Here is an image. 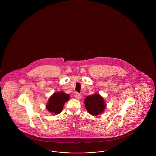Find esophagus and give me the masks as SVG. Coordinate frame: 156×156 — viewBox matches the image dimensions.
<instances>
[{
  "label": "esophagus",
  "mask_w": 156,
  "mask_h": 156,
  "mask_svg": "<svg viewBox=\"0 0 156 156\" xmlns=\"http://www.w3.org/2000/svg\"><path fill=\"white\" fill-rule=\"evenodd\" d=\"M81 95L80 94H78V93H76L75 94V98L76 99H81Z\"/></svg>",
  "instance_id": "esophagus-1"
}]
</instances>
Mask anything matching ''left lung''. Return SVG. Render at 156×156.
Masks as SVG:
<instances>
[{
    "label": "left lung",
    "mask_w": 156,
    "mask_h": 156,
    "mask_svg": "<svg viewBox=\"0 0 156 156\" xmlns=\"http://www.w3.org/2000/svg\"><path fill=\"white\" fill-rule=\"evenodd\" d=\"M87 110L92 116H97L104 112L106 104L104 98L98 94L87 97L84 100Z\"/></svg>",
    "instance_id": "left-lung-1"
}]
</instances>
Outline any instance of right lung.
<instances>
[{
	"label": "right lung",
	"instance_id": "1",
	"mask_svg": "<svg viewBox=\"0 0 156 156\" xmlns=\"http://www.w3.org/2000/svg\"><path fill=\"white\" fill-rule=\"evenodd\" d=\"M69 99V94H67L64 92L61 91L54 93L53 95L49 98L46 108L54 115L59 114L62 111L64 105Z\"/></svg>",
	"mask_w": 156,
	"mask_h": 156
}]
</instances>
